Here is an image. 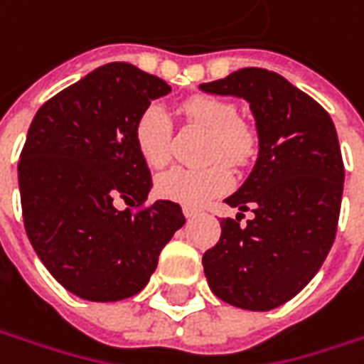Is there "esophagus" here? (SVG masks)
Listing matches in <instances>:
<instances>
[{
    "mask_svg": "<svg viewBox=\"0 0 364 364\" xmlns=\"http://www.w3.org/2000/svg\"><path fill=\"white\" fill-rule=\"evenodd\" d=\"M182 213H184V217L186 218H194L200 215V208H194V206H184V208H182Z\"/></svg>",
    "mask_w": 364,
    "mask_h": 364,
    "instance_id": "34e87169",
    "label": "esophagus"
}]
</instances>
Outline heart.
<instances>
[{"label":"heart","instance_id":"b5f03b06","mask_svg":"<svg viewBox=\"0 0 364 364\" xmlns=\"http://www.w3.org/2000/svg\"><path fill=\"white\" fill-rule=\"evenodd\" d=\"M180 113L190 123L208 129L206 139V160L223 158L232 166H245L253 160L257 151V135L245 123L237 119V107L231 101L194 95L180 103ZM170 135L172 125L166 111L156 105L146 107L133 125V141L137 154L149 168H161L170 158ZM231 186V174L225 164L215 161L200 170L172 168L161 174L156 182V192L164 200L200 206L208 198L227 192Z\"/></svg>","mask_w":364,"mask_h":364}]
</instances>
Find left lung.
<instances>
[{"label": "left lung", "instance_id": "8db88e82", "mask_svg": "<svg viewBox=\"0 0 364 364\" xmlns=\"http://www.w3.org/2000/svg\"><path fill=\"white\" fill-rule=\"evenodd\" d=\"M200 89L243 97L259 135L253 172L225 200L255 217L243 227L241 213L220 220L204 275L223 301L273 310L308 286L334 243L344 184L338 135L324 107L272 70L241 68Z\"/></svg>", "mask_w": 364, "mask_h": 364}]
</instances>
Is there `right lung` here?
<instances>
[{
    "mask_svg": "<svg viewBox=\"0 0 364 364\" xmlns=\"http://www.w3.org/2000/svg\"><path fill=\"white\" fill-rule=\"evenodd\" d=\"M161 78L127 63L95 68L38 109L18 161L28 239L52 277L82 300L139 294L186 223L180 204L156 200L133 125ZM123 200L130 206L121 211ZM136 210H132V206Z\"/></svg>",
    "mask_w": 364,
    "mask_h": 364,
    "instance_id": "obj_1",
    "label": "right lung"
}]
</instances>
